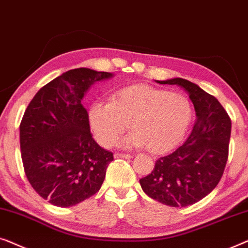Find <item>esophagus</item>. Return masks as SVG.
<instances>
[{
	"instance_id": "1",
	"label": "esophagus",
	"mask_w": 248,
	"mask_h": 248,
	"mask_svg": "<svg viewBox=\"0 0 248 248\" xmlns=\"http://www.w3.org/2000/svg\"><path fill=\"white\" fill-rule=\"evenodd\" d=\"M114 157L129 159V158H131V155L130 154H123V153H116V154H114Z\"/></svg>"
}]
</instances>
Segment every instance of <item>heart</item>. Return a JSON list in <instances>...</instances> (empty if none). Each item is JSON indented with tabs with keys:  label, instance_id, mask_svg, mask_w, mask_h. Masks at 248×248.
<instances>
[{
	"label": "heart",
	"instance_id": "heart-1",
	"mask_svg": "<svg viewBox=\"0 0 248 248\" xmlns=\"http://www.w3.org/2000/svg\"><path fill=\"white\" fill-rule=\"evenodd\" d=\"M192 116V104L184 94L135 85L118 91L111 102L92 104L89 121L96 140L104 147L117 144L130 123L134 130L124 139V146L146 145L153 154H164L182 140Z\"/></svg>",
	"mask_w": 248,
	"mask_h": 248
}]
</instances>
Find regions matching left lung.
I'll use <instances>...</instances> for the list:
<instances>
[{
    "label": "left lung",
    "instance_id": "obj_1",
    "mask_svg": "<svg viewBox=\"0 0 248 248\" xmlns=\"http://www.w3.org/2000/svg\"><path fill=\"white\" fill-rule=\"evenodd\" d=\"M179 85L189 94L197 120L186 142L159 157L154 170L139 180L144 192L170 207H187L217 186L228 159L232 120L211 94L184 78L156 81Z\"/></svg>",
    "mask_w": 248,
    "mask_h": 248
}]
</instances>
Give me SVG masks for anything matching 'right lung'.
Segmentation results:
<instances>
[{
    "label": "right lung",
    "mask_w": 248,
    "mask_h": 248,
    "mask_svg": "<svg viewBox=\"0 0 248 248\" xmlns=\"http://www.w3.org/2000/svg\"><path fill=\"white\" fill-rule=\"evenodd\" d=\"M108 72L75 68L38 91L20 124L24 173L33 190L56 207H72L101 189L113 154L96 144L82 104Z\"/></svg>",
    "instance_id": "right-lung-1"
}]
</instances>
